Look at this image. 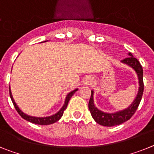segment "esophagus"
Returning <instances> with one entry per match:
<instances>
[{"instance_id": "1", "label": "esophagus", "mask_w": 154, "mask_h": 154, "mask_svg": "<svg viewBox=\"0 0 154 154\" xmlns=\"http://www.w3.org/2000/svg\"><path fill=\"white\" fill-rule=\"evenodd\" d=\"M92 81H93V80H92L91 77H90V76H87V77H85V78H84V80H83V84L85 85H90Z\"/></svg>"}]
</instances>
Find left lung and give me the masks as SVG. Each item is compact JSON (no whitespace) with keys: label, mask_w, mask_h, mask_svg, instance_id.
Masks as SVG:
<instances>
[{"label":"left lung","mask_w":154,"mask_h":154,"mask_svg":"<svg viewBox=\"0 0 154 154\" xmlns=\"http://www.w3.org/2000/svg\"><path fill=\"white\" fill-rule=\"evenodd\" d=\"M128 55H129V57L121 60V63L126 64V65L133 68L137 74L139 86H140L138 89V93L136 94L134 101L128 108L123 109V110L113 112V113H109V112H102L94 105V91H91V96L90 101L88 103V108H89L91 114L94 121L99 125H104V126H114V125L123 123L127 120H129L134 115L139 105H140L144 89L143 81V67H142L141 64L139 62L138 60L135 58L132 53H129Z\"/></svg>","instance_id":"1"}]
</instances>
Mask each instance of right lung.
Returning <instances> with one entry per match:
<instances>
[{
	"label": "right lung",
	"mask_w": 154,
	"mask_h": 154,
	"mask_svg": "<svg viewBox=\"0 0 154 154\" xmlns=\"http://www.w3.org/2000/svg\"><path fill=\"white\" fill-rule=\"evenodd\" d=\"M46 42V41H45ZM78 90L77 88L73 90L72 91L69 92V93L66 94V98H65V101H64V104L63 105V107L61 108L58 112L54 115H52L50 116H46V117H35V116H29V115L25 114L24 113L21 109H19V107L17 105V104L14 101V98H13L12 94H11V88L9 87V92H10V97L12 101L13 105H14V108H15L16 111L18 112V114L21 116V118H23L24 119H25L26 121H29L30 122H32L34 124H37V125H50V124H53L56 122L59 121V120L60 119V118L62 117L63 115V112L64 110L66 109V107H67L68 102H69V99L71 98L72 96L73 95V94L75 93Z\"/></svg>",
	"instance_id": "obj_1"
}]
</instances>
